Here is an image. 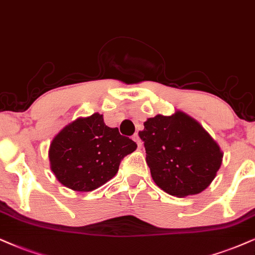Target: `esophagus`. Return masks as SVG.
<instances>
[{
	"mask_svg": "<svg viewBox=\"0 0 255 255\" xmlns=\"http://www.w3.org/2000/svg\"><path fill=\"white\" fill-rule=\"evenodd\" d=\"M133 140L135 141V142H136V143H137V146H138V148H141V146H142V143H141L140 136H138V134H137V133H135V134L133 135Z\"/></svg>",
	"mask_w": 255,
	"mask_h": 255,
	"instance_id": "1",
	"label": "esophagus"
}]
</instances>
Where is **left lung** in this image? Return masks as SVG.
<instances>
[{"label": "left lung", "instance_id": "obj_1", "mask_svg": "<svg viewBox=\"0 0 255 255\" xmlns=\"http://www.w3.org/2000/svg\"><path fill=\"white\" fill-rule=\"evenodd\" d=\"M138 131L154 182L170 195L199 194L213 181L224 153L195 119L181 111L147 119Z\"/></svg>", "mask_w": 255, "mask_h": 255}]
</instances>
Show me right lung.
<instances>
[{"label":"right lung","mask_w":255,"mask_h":255,"mask_svg":"<svg viewBox=\"0 0 255 255\" xmlns=\"http://www.w3.org/2000/svg\"><path fill=\"white\" fill-rule=\"evenodd\" d=\"M137 144L106 126L104 115L77 118L55 135L49 146L50 169L67 188L90 192L117 175L121 160Z\"/></svg>","instance_id":"add662e5"}]
</instances>
